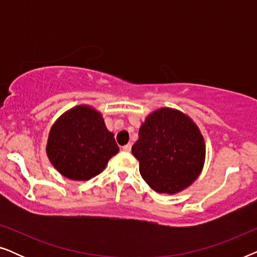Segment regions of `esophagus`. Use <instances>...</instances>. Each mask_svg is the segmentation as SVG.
<instances>
[{"label": "esophagus", "instance_id": "obj_1", "mask_svg": "<svg viewBox=\"0 0 257 257\" xmlns=\"http://www.w3.org/2000/svg\"><path fill=\"white\" fill-rule=\"evenodd\" d=\"M131 149H132V146L130 145V144H127V145H125V146H122V151H124V152H131Z\"/></svg>", "mask_w": 257, "mask_h": 257}]
</instances>
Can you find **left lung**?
<instances>
[{
    "instance_id": "left-lung-1",
    "label": "left lung",
    "mask_w": 257,
    "mask_h": 257,
    "mask_svg": "<svg viewBox=\"0 0 257 257\" xmlns=\"http://www.w3.org/2000/svg\"><path fill=\"white\" fill-rule=\"evenodd\" d=\"M132 154L151 188L175 194L201 173L206 147L199 127L188 115L163 107L151 113L140 126Z\"/></svg>"
}]
</instances>
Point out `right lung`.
<instances>
[{"mask_svg": "<svg viewBox=\"0 0 257 257\" xmlns=\"http://www.w3.org/2000/svg\"><path fill=\"white\" fill-rule=\"evenodd\" d=\"M119 147L99 112L79 105L63 113L49 133L47 154L63 177L84 181L96 177Z\"/></svg>", "mask_w": 257, "mask_h": 257, "instance_id": "right-lung-1", "label": "right lung"}]
</instances>
